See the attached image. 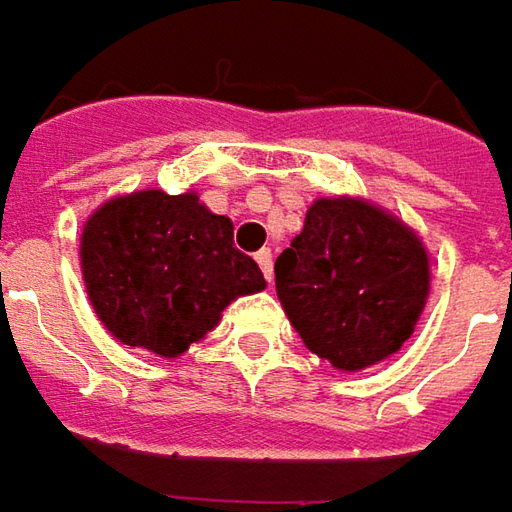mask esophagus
<instances>
[{
	"instance_id": "esophagus-1",
	"label": "esophagus",
	"mask_w": 512,
	"mask_h": 512,
	"mask_svg": "<svg viewBox=\"0 0 512 512\" xmlns=\"http://www.w3.org/2000/svg\"><path fill=\"white\" fill-rule=\"evenodd\" d=\"M257 266L263 269V274H266V280H272V252L269 249H260L255 255Z\"/></svg>"
}]
</instances>
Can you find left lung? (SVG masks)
<instances>
[{"label":"left lung","mask_w":512,"mask_h":512,"mask_svg":"<svg viewBox=\"0 0 512 512\" xmlns=\"http://www.w3.org/2000/svg\"><path fill=\"white\" fill-rule=\"evenodd\" d=\"M274 283L306 348L340 371H362L414 334L431 266L414 229L385 209L320 198L277 257Z\"/></svg>","instance_id":"8db88e82"}]
</instances>
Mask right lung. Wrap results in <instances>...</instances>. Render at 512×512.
I'll list each match as a JSON object with an SVG mask.
<instances>
[{"mask_svg":"<svg viewBox=\"0 0 512 512\" xmlns=\"http://www.w3.org/2000/svg\"><path fill=\"white\" fill-rule=\"evenodd\" d=\"M232 235V221L195 192L144 189L107 201L81 232V274L98 320L118 343L184 354L232 300L266 289Z\"/></svg>","mask_w":512,"mask_h":512,"instance_id":"obj_1","label":"right lung"}]
</instances>
